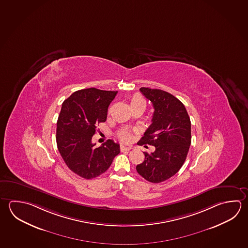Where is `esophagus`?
Here are the masks:
<instances>
[{
    "instance_id": "1",
    "label": "esophagus",
    "mask_w": 248,
    "mask_h": 248,
    "mask_svg": "<svg viewBox=\"0 0 248 248\" xmlns=\"http://www.w3.org/2000/svg\"><path fill=\"white\" fill-rule=\"evenodd\" d=\"M131 149H133V146H126V145H122V147H121V150L122 151H124V150H126V151H129Z\"/></svg>"
}]
</instances>
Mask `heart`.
Listing matches in <instances>:
<instances>
[{
    "label": "heart",
    "mask_w": 248,
    "mask_h": 248,
    "mask_svg": "<svg viewBox=\"0 0 248 248\" xmlns=\"http://www.w3.org/2000/svg\"><path fill=\"white\" fill-rule=\"evenodd\" d=\"M136 106H143L146 108V101L140 95H135L131 99V107H136ZM119 136L122 140H125V141H127L131 139L130 132L127 130L122 131L119 134Z\"/></svg>",
    "instance_id": "1"
}]
</instances>
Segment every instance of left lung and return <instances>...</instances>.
I'll return each mask as SVG.
<instances>
[{"mask_svg": "<svg viewBox=\"0 0 248 248\" xmlns=\"http://www.w3.org/2000/svg\"><path fill=\"white\" fill-rule=\"evenodd\" d=\"M153 104L152 124L139 144L152 145V153L143 152L144 162L136 166L139 175L158 184L176 175L183 166L191 143V126L184 104L175 96L159 89L140 88Z\"/></svg>", "mask_w": 248, "mask_h": 248, "instance_id": "obj_1", "label": "left lung"}]
</instances>
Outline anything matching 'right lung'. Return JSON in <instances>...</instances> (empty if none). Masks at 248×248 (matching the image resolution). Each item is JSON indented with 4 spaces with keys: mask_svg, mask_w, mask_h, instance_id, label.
Segmentation results:
<instances>
[{
    "mask_svg": "<svg viewBox=\"0 0 248 248\" xmlns=\"http://www.w3.org/2000/svg\"><path fill=\"white\" fill-rule=\"evenodd\" d=\"M114 91L87 88L73 93L62 104L57 122L56 140L68 168L85 179L103 174L120 153V145L108 140L99 148L92 142L96 126L105 122Z\"/></svg>",
    "mask_w": 248,
    "mask_h": 248,
    "instance_id": "right-lung-1",
    "label": "right lung"
}]
</instances>
